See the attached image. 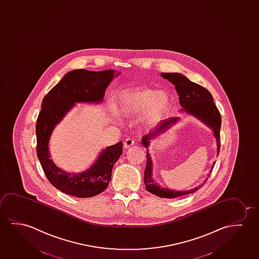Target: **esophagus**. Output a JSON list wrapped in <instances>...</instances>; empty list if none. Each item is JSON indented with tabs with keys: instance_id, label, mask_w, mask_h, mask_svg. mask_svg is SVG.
Segmentation results:
<instances>
[{
	"instance_id": "1",
	"label": "esophagus",
	"mask_w": 259,
	"mask_h": 259,
	"mask_svg": "<svg viewBox=\"0 0 259 259\" xmlns=\"http://www.w3.org/2000/svg\"><path fill=\"white\" fill-rule=\"evenodd\" d=\"M133 145H135V141L131 139V138H126L124 141V146L127 149V148L133 146Z\"/></svg>"
}]
</instances>
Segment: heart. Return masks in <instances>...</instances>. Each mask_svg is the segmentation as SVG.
Segmentation results:
<instances>
[{"instance_id": "1", "label": "heart", "mask_w": 259, "mask_h": 259, "mask_svg": "<svg viewBox=\"0 0 259 259\" xmlns=\"http://www.w3.org/2000/svg\"><path fill=\"white\" fill-rule=\"evenodd\" d=\"M171 99L164 91L138 89L128 92L119 101V113L124 116H137L143 113L141 122L150 126L157 124L168 112Z\"/></svg>"}]
</instances>
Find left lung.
Segmentation results:
<instances>
[{"instance_id": "8db88e82", "label": "left lung", "mask_w": 259, "mask_h": 259, "mask_svg": "<svg viewBox=\"0 0 259 259\" xmlns=\"http://www.w3.org/2000/svg\"><path fill=\"white\" fill-rule=\"evenodd\" d=\"M163 78L167 79L169 82H172L176 87L177 94L179 95V103L182 109L181 111L190 114L195 116L196 118L200 120L206 126L212 129L214 132V138L217 139L218 145V156L220 150V128H221V115L217 106L214 105V99L206 88L199 85L198 83L191 82L189 79L179 73H161ZM179 117H169L167 119L161 120L160 123L149 132L142 138L143 146L147 148V164L146 168L144 171V184L148 191L154 195L158 196L160 198L165 199H174L180 196L191 194L198 191L207 181L205 179L204 183L198 187L193 188L190 191H172L167 188H161L158 184H156L153 179V163L150 158L148 148L150 147V142L157 139L159 135L164 134L168 129L172 127L174 124H177L179 121ZM215 161L209 170V176Z\"/></svg>"}]
</instances>
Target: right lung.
<instances>
[{"instance_id": "1", "label": "right lung", "mask_w": 259, "mask_h": 259, "mask_svg": "<svg viewBox=\"0 0 259 259\" xmlns=\"http://www.w3.org/2000/svg\"><path fill=\"white\" fill-rule=\"evenodd\" d=\"M116 70L89 71L75 69L45 95L36 123L37 157L45 176L54 187L68 195L91 198L105 191L111 180L113 166L123 153V143L107 147L99 153L89 168L81 172H67L51 159L49 141L53 129L75 103H101Z\"/></svg>"}]
</instances>
